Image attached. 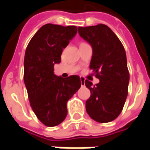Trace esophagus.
Masks as SVG:
<instances>
[{
    "mask_svg": "<svg viewBox=\"0 0 150 150\" xmlns=\"http://www.w3.org/2000/svg\"><path fill=\"white\" fill-rule=\"evenodd\" d=\"M80 81H81V84H82V86H83V85L84 84L85 79L83 78V77H81V76H80Z\"/></svg>",
    "mask_w": 150,
    "mask_h": 150,
    "instance_id": "esophagus-1",
    "label": "esophagus"
}]
</instances>
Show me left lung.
<instances>
[{"label": "left lung", "mask_w": 150, "mask_h": 150, "mask_svg": "<svg viewBox=\"0 0 150 150\" xmlns=\"http://www.w3.org/2000/svg\"><path fill=\"white\" fill-rule=\"evenodd\" d=\"M78 30L92 47L90 69L100 79L94 86L85 80L91 91V96L86 101V111L97 122H110L120 114L128 96L129 72L125 50L106 25L79 27Z\"/></svg>", "instance_id": "1"}]
</instances>
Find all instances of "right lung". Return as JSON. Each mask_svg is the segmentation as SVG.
I'll list each match as a JSON object with an SVG mask.
<instances>
[{"instance_id": "1", "label": "right lung", "mask_w": 150, "mask_h": 150, "mask_svg": "<svg viewBox=\"0 0 150 150\" xmlns=\"http://www.w3.org/2000/svg\"><path fill=\"white\" fill-rule=\"evenodd\" d=\"M77 33L75 25H42L28 44L24 59V82L32 109L43 125L54 127L65 120L67 103L81 87L78 75L56 76L54 66L62 50Z\"/></svg>"}]
</instances>
